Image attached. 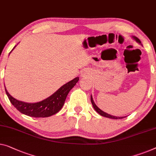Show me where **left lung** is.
<instances>
[{"instance_id":"left-lung-1","label":"left lung","mask_w":156,"mask_h":156,"mask_svg":"<svg viewBox=\"0 0 156 156\" xmlns=\"http://www.w3.org/2000/svg\"><path fill=\"white\" fill-rule=\"evenodd\" d=\"M132 38L134 39V40L136 41V42H137L138 43L140 44V45H142V44H141V43L140 40H139V39L137 38V37L132 36ZM91 102H92V104L93 107H94V110L96 111L98 113L99 115H101V116H104V117H106V118H111V119H122V118H124L125 117H125H117V116L111 115L110 114H108V113H105V112H104V111L101 110V109L99 108L98 106L96 105V104H95V103L94 102V100H93V98H92V95H91Z\"/></svg>"}]
</instances>
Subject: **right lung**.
<instances>
[{"mask_svg": "<svg viewBox=\"0 0 156 156\" xmlns=\"http://www.w3.org/2000/svg\"><path fill=\"white\" fill-rule=\"evenodd\" d=\"M15 47L16 45L13 48L12 50ZM78 80V77L75 78L62 85L51 96L43 99V101L36 102V103H27V102L17 100L9 94V92L7 91L5 86V89L7 96L11 104L20 112L24 115L31 116V117L46 118L56 114L61 110L69 92L76 85Z\"/></svg>", "mask_w": 156, "mask_h": 156, "instance_id": "right-lung-1", "label": "right lung"}]
</instances>
